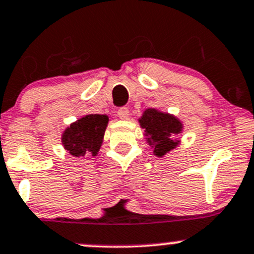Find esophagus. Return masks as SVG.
<instances>
[{
    "label": "esophagus",
    "instance_id": "1",
    "mask_svg": "<svg viewBox=\"0 0 254 254\" xmlns=\"http://www.w3.org/2000/svg\"><path fill=\"white\" fill-rule=\"evenodd\" d=\"M118 118L122 120H127V118H129V109L127 108H120L119 111H118Z\"/></svg>",
    "mask_w": 254,
    "mask_h": 254
}]
</instances>
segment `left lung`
<instances>
[{
	"mask_svg": "<svg viewBox=\"0 0 254 254\" xmlns=\"http://www.w3.org/2000/svg\"><path fill=\"white\" fill-rule=\"evenodd\" d=\"M139 123L145 131L146 142L153 148V155L157 157H163L181 143L176 136L182 134L183 124L173 114L148 108L139 118Z\"/></svg>",
	"mask_w": 254,
	"mask_h": 254,
	"instance_id": "obj_1",
	"label": "left lung"
}]
</instances>
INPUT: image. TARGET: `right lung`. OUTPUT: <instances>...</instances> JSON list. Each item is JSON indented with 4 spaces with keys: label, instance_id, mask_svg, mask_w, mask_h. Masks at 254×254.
Listing matches in <instances>:
<instances>
[{
    "label": "right lung",
    "instance_id": "1",
    "mask_svg": "<svg viewBox=\"0 0 254 254\" xmlns=\"http://www.w3.org/2000/svg\"><path fill=\"white\" fill-rule=\"evenodd\" d=\"M106 114H87L70 124L61 135V143L76 157L97 156L108 125Z\"/></svg>",
    "mask_w": 254,
    "mask_h": 254
}]
</instances>
